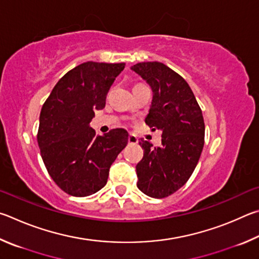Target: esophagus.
Listing matches in <instances>:
<instances>
[{
  "instance_id": "1",
  "label": "esophagus",
  "mask_w": 259,
  "mask_h": 259,
  "mask_svg": "<svg viewBox=\"0 0 259 259\" xmlns=\"http://www.w3.org/2000/svg\"><path fill=\"white\" fill-rule=\"evenodd\" d=\"M138 142H139L138 138L135 137V135H132V134H131L130 137H128V143H131V144H138Z\"/></svg>"
}]
</instances>
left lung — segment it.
Instances as JSON below:
<instances>
[{
  "label": "left lung",
  "mask_w": 259,
  "mask_h": 259,
  "mask_svg": "<svg viewBox=\"0 0 259 259\" xmlns=\"http://www.w3.org/2000/svg\"><path fill=\"white\" fill-rule=\"evenodd\" d=\"M150 85L152 102L146 124L161 131V144L141 139L142 160L137 165L138 188L151 198H166L188 182L205 144L201 109L182 76L158 61L131 67Z\"/></svg>",
  "instance_id": "8db88e82"
}]
</instances>
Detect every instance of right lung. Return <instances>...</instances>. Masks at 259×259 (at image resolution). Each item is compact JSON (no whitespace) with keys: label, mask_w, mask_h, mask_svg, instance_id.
<instances>
[{"label":"right lung","mask_w":259,"mask_h":259,"mask_svg":"<svg viewBox=\"0 0 259 259\" xmlns=\"http://www.w3.org/2000/svg\"><path fill=\"white\" fill-rule=\"evenodd\" d=\"M124 68V62L81 63L59 79L43 104L37 133L40 156L52 180L70 196L86 197L101 190L128 142L124 128L101 137L90 126Z\"/></svg>","instance_id":"right-lung-1"}]
</instances>
